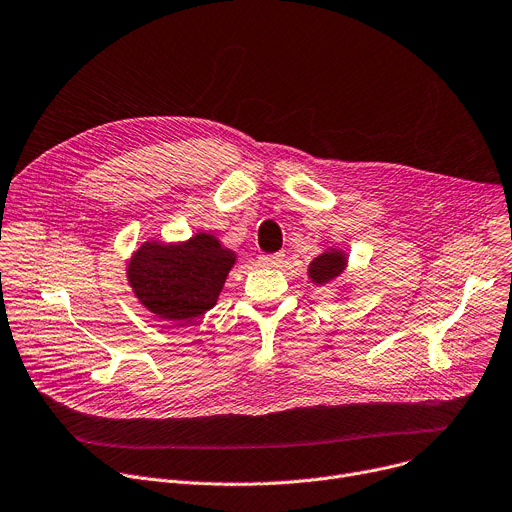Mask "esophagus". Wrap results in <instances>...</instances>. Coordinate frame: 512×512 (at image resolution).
<instances>
[{"instance_id":"34e87169","label":"esophagus","mask_w":512,"mask_h":512,"mask_svg":"<svg viewBox=\"0 0 512 512\" xmlns=\"http://www.w3.org/2000/svg\"><path fill=\"white\" fill-rule=\"evenodd\" d=\"M284 263V255L275 253V255H261L259 257V265L261 267H280Z\"/></svg>"}]
</instances>
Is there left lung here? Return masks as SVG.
<instances>
[{
	"instance_id": "8db88e82",
	"label": "left lung",
	"mask_w": 512,
	"mask_h": 512,
	"mask_svg": "<svg viewBox=\"0 0 512 512\" xmlns=\"http://www.w3.org/2000/svg\"><path fill=\"white\" fill-rule=\"evenodd\" d=\"M345 265H347L345 253L339 251V249H329V251H324L322 255H318L310 263L308 275H310V280L314 284L324 286V284H329L331 280H335V277H339L343 273Z\"/></svg>"
}]
</instances>
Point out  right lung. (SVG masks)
Listing matches in <instances>:
<instances>
[{
  "label": "right lung",
  "mask_w": 512,
  "mask_h": 512,
  "mask_svg": "<svg viewBox=\"0 0 512 512\" xmlns=\"http://www.w3.org/2000/svg\"><path fill=\"white\" fill-rule=\"evenodd\" d=\"M237 257L208 232L165 245L149 241L128 263V282L141 304L163 320H194L218 300Z\"/></svg>",
  "instance_id": "add662e5"
}]
</instances>
